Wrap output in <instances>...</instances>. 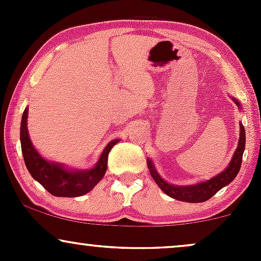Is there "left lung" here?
I'll use <instances>...</instances> for the list:
<instances>
[{
    "label": "left lung",
    "mask_w": 261,
    "mask_h": 261,
    "mask_svg": "<svg viewBox=\"0 0 261 261\" xmlns=\"http://www.w3.org/2000/svg\"><path fill=\"white\" fill-rule=\"evenodd\" d=\"M234 100V103L241 108L239 101ZM245 149V130L244 126L241 124V136H239V142L237 146V149L233 154L232 160H230L228 167L223 170L222 173L211 178L210 180L197 182L195 185H173L168 184L167 181H164L161 178L160 174L155 170L153 163L151 160H147V166L151 173L153 180L157 182V185L160 187L167 195L173 197V199L179 200V201H187V202H203L207 201L208 199H211L217 191H220L221 189L226 185H228L229 182L233 181V179L236 178L238 174L239 169L242 166V158H243V153Z\"/></svg>",
    "instance_id": "left-lung-1"
}]
</instances>
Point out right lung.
<instances>
[{
	"label": "right lung",
	"instance_id": "add662e5",
	"mask_svg": "<svg viewBox=\"0 0 261 261\" xmlns=\"http://www.w3.org/2000/svg\"><path fill=\"white\" fill-rule=\"evenodd\" d=\"M28 108H25L20 122V146L27 169L35 180L54 196L76 197L89 193L101 180L107 172L108 154L118 140H114L101 152L99 161L92 169L73 170L64 164L44 160L33 146L27 128Z\"/></svg>",
	"mask_w": 261,
	"mask_h": 261
}]
</instances>
